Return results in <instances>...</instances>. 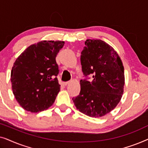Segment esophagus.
<instances>
[{"label":"esophagus","mask_w":148,"mask_h":148,"mask_svg":"<svg viewBox=\"0 0 148 148\" xmlns=\"http://www.w3.org/2000/svg\"><path fill=\"white\" fill-rule=\"evenodd\" d=\"M69 84V82H63V83H62V86H66V85Z\"/></svg>","instance_id":"esophagus-1"}]
</instances>
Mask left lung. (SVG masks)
Returning a JSON list of instances; mask_svg holds the SVG:
<instances>
[{
    "instance_id": "8db88e82",
    "label": "left lung",
    "mask_w": 148,
    "mask_h": 148,
    "mask_svg": "<svg viewBox=\"0 0 148 148\" xmlns=\"http://www.w3.org/2000/svg\"><path fill=\"white\" fill-rule=\"evenodd\" d=\"M82 52L81 64L84 75L92 81H80L79 95L73 98L77 110L99 118L117 106L123 94L124 66L112 46L101 40L88 39Z\"/></svg>"
}]
</instances>
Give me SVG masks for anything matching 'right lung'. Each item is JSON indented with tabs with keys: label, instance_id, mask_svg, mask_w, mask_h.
I'll list each match as a JSON object with an SVG mask.
<instances>
[{
	"label": "right lung",
	"instance_id": "obj_1",
	"mask_svg": "<svg viewBox=\"0 0 148 148\" xmlns=\"http://www.w3.org/2000/svg\"><path fill=\"white\" fill-rule=\"evenodd\" d=\"M64 42L43 40L27 47L14 62L11 73L16 100L31 112L46 110L60 91L56 57Z\"/></svg>",
	"mask_w": 148,
	"mask_h": 148
}]
</instances>
